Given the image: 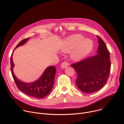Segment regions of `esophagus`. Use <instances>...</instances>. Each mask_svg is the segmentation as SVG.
<instances>
[{
	"label": "esophagus",
	"mask_w": 124,
	"mask_h": 124,
	"mask_svg": "<svg viewBox=\"0 0 124 124\" xmlns=\"http://www.w3.org/2000/svg\"><path fill=\"white\" fill-rule=\"evenodd\" d=\"M68 66V63L65 61L63 62L62 64H61V67L62 68H65L66 67H67V66Z\"/></svg>",
	"instance_id": "1"
}]
</instances>
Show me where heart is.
<instances>
[{
  "label": "heart",
  "mask_w": 124,
  "mask_h": 124,
  "mask_svg": "<svg viewBox=\"0 0 124 124\" xmlns=\"http://www.w3.org/2000/svg\"><path fill=\"white\" fill-rule=\"evenodd\" d=\"M84 39L80 34L72 35L67 38L62 50L63 52H70L73 48L71 53V57L74 60L83 59L91 51L93 47V43L89 39Z\"/></svg>",
  "instance_id": "obj_1"
}]
</instances>
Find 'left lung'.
Instances as JSON below:
<instances>
[{
    "mask_svg": "<svg viewBox=\"0 0 124 124\" xmlns=\"http://www.w3.org/2000/svg\"><path fill=\"white\" fill-rule=\"evenodd\" d=\"M97 36L99 44L97 54L71 64L77 74V87L86 93L97 92L102 88L110 71V53L102 39Z\"/></svg>",
    "mask_w": 124,
    "mask_h": 124,
    "instance_id": "left-lung-1",
    "label": "left lung"
}]
</instances>
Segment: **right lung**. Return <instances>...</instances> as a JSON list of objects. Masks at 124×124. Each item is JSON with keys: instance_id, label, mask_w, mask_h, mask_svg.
I'll return each mask as SVG.
<instances>
[{"instance_id": "1", "label": "right lung", "mask_w": 124, "mask_h": 124, "mask_svg": "<svg viewBox=\"0 0 124 124\" xmlns=\"http://www.w3.org/2000/svg\"><path fill=\"white\" fill-rule=\"evenodd\" d=\"M29 38H26L21 41L15 49L20 46L24 45L29 40ZM13 53L10 59L11 70L13 78L17 88L25 94L38 99L43 98L49 94L52 89L54 83V76L56 73V67L54 66L48 67L38 80L31 83H25L19 80L13 72V69L14 66V64L12 59Z\"/></svg>"}]
</instances>
